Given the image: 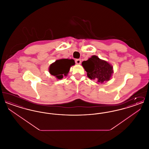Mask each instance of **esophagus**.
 <instances>
[{
  "label": "esophagus",
  "instance_id": "esophagus-1",
  "mask_svg": "<svg viewBox=\"0 0 149 149\" xmlns=\"http://www.w3.org/2000/svg\"><path fill=\"white\" fill-rule=\"evenodd\" d=\"M75 63L77 64H81V59H77V60H75Z\"/></svg>",
  "mask_w": 149,
  "mask_h": 149
}]
</instances>
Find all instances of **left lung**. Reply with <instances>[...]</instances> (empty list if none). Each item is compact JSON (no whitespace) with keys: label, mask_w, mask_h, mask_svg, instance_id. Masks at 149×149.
Masks as SVG:
<instances>
[{"label":"left lung","mask_w":149,"mask_h":149,"mask_svg":"<svg viewBox=\"0 0 149 149\" xmlns=\"http://www.w3.org/2000/svg\"><path fill=\"white\" fill-rule=\"evenodd\" d=\"M82 65L87 72L88 78L101 83L109 80L113 72V68L110 64L95 55L84 61Z\"/></svg>","instance_id":"obj_1"}]
</instances>
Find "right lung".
Listing matches in <instances>:
<instances>
[{
    "label": "right lung",
    "mask_w": 149,
    "mask_h": 149,
    "mask_svg": "<svg viewBox=\"0 0 149 149\" xmlns=\"http://www.w3.org/2000/svg\"><path fill=\"white\" fill-rule=\"evenodd\" d=\"M74 64L75 61L73 59L63 58L58 60L50 65V74L55 76L57 79H61L63 78V75L66 76L68 74L70 66Z\"/></svg>",
    "instance_id": "right-lung-1"
}]
</instances>
